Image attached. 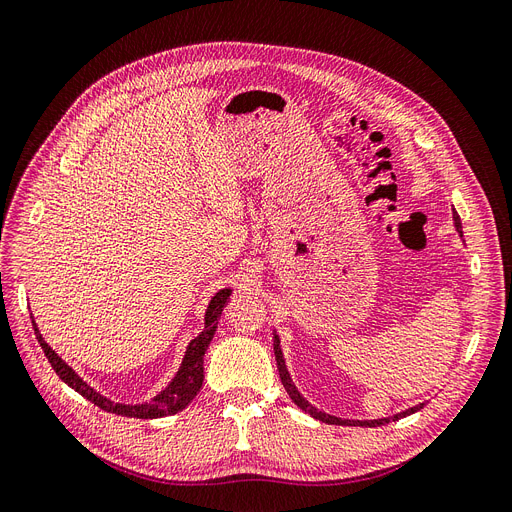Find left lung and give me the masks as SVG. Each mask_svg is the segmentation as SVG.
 Returning a JSON list of instances; mask_svg holds the SVG:
<instances>
[{
    "mask_svg": "<svg viewBox=\"0 0 512 512\" xmlns=\"http://www.w3.org/2000/svg\"><path fill=\"white\" fill-rule=\"evenodd\" d=\"M454 226H456L458 234L462 236V224H460V215H458V213H454ZM274 353H276V362H278L280 381H282V385H284V389H286L288 397H291L293 402H295L303 412H307L309 416H314V418H318V420H322V422H328V425H343V427H381V425H387V422H391V420H399V418H404V416H410V414L418 412L420 408H425V404H418V406L408 408V410L399 412V414H395V416H389V418H376V420H347V418L330 416V414L320 412V410H316L314 406H311V404L307 402V399L297 391V387L293 385V381H291V374H288L286 364H284V358H282L280 339H278L276 332H274Z\"/></svg>",
    "mask_w": 512,
    "mask_h": 512,
    "instance_id": "1",
    "label": "left lung"
}]
</instances>
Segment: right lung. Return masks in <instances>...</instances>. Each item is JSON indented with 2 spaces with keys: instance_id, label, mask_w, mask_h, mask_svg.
<instances>
[{
  "instance_id": "1",
  "label": "right lung",
  "mask_w": 512,
  "mask_h": 512,
  "mask_svg": "<svg viewBox=\"0 0 512 512\" xmlns=\"http://www.w3.org/2000/svg\"><path fill=\"white\" fill-rule=\"evenodd\" d=\"M230 295H232L230 288H221L219 293H215V297L211 299V303L207 307V314H205V330L196 339H192L190 345L186 347V355H184L180 370H177V374L173 376L171 383L159 395H154L150 402H144V404H131L129 406V404L110 402L108 397L100 395L96 389L87 385L81 379V376L69 364H66L46 341H43L41 332L35 326V322H33V328H35V337H37L43 353H46L48 362L52 364L54 372L71 389L81 393L85 399H90L94 406H98L106 412L119 414V416H127V418H163V416H171V414L182 412L196 397V393L201 391L203 379H205V370H203L205 351H207V347H209V343L215 335L217 320L221 316V311H224Z\"/></svg>"
}]
</instances>
